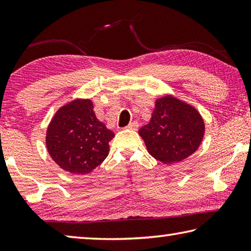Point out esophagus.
Returning <instances> with one entry per match:
<instances>
[{"mask_svg": "<svg viewBox=\"0 0 251 251\" xmlns=\"http://www.w3.org/2000/svg\"><path fill=\"white\" fill-rule=\"evenodd\" d=\"M126 128H127V129H131V130H136V129L138 128V122L134 121V122L129 123V124L126 126Z\"/></svg>", "mask_w": 251, "mask_h": 251, "instance_id": "esophagus-1", "label": "esophagus"}]
</instances>
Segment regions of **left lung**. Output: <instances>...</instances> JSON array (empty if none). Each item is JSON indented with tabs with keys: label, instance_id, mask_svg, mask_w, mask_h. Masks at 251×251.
Returning <instances> with one entry per match:
<instances>
[{
	"label": "left lung",
	"instance_id": "obj_1",
	"mask_svg": "<svg viewBox=\"0 0 251 251\" xmlns=\"http://www.w3.org/2000/svg\"><path fill=\"white\" fill-rule=\"evenodd\" d=\"M138 133L154 158L164 164H174L197 151L205 124L192 105L166 95L156 100L151 122Z\"/></svg>",
	"mask_w": 251,
	"mask_h": 251
}]
</instances>
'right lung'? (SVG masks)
Returning a JSON list of instances; mask_svg holds the SVG:
<instances>
[{
    "mask_svg": "<svg viewBox=\"0 0 251 251\" xmlns=\"http://www.w3.org/2000/svg\"><path fill=\"white\" fill-rule=\"evenodd\" d=\"M91 100H75L62 106L46 130V147L59 167L72 174L91 173L103 163L115 136L97 120Z\"/></svg>",
    "mask_w": 251,
    "mask_h": 251,
    "instance_id": "1",
    "label": "right lung"
}]
</instances>
